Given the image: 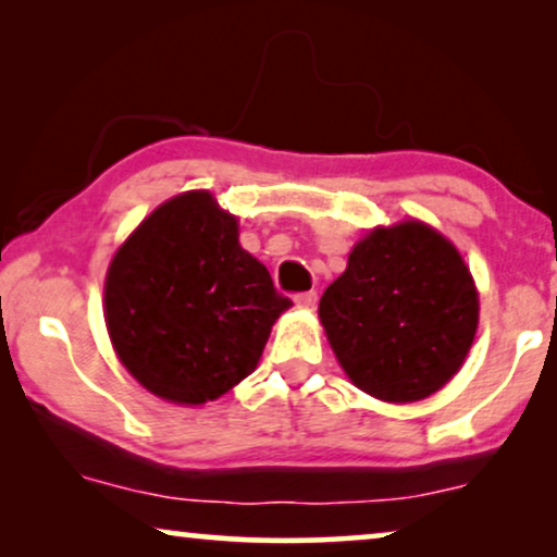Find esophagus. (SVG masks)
<instances>
[{"mask_svg":"<svg viewBox=\"0 0 557 557\" xmlns=\"http://www.w3.org/2000/svg\"><path fill=\"white\" fill-rule=\"evenodd\" d=\"M317 292H304V294H299L296 296V304H299V307H304V309H311V307H317Z\"/></svg>","mask_w":557,"mask_h":557,"instance_id":"34e87169","label":"esophagus"}]
</instances>
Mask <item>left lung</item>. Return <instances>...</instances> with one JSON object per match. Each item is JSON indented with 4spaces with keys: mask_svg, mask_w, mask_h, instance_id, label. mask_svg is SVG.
I'll return each instance as SVG.
<instances>
[{
    "mask_svg": "<svg viewBox=\"0 0 557 557\" xmlns=\"http://www.w3.org/2000/svg\"><path fill=\"white\" fill-rule=\"evenodd\" d=\"M347 377L372 398L413 403L467 360L479 294L459 250L421 220L375 227L319 301Z\"/></svg>",
    "mask_w": 557,
    "mask_h": 557,
    "instance_id": "1",
    "label": "left lung"
}]
</instances>
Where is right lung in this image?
<instances>
[{
  "mask_svg": "<svg viewBox=\"0 0 557 557\" xmlns=\"http://www.w3.org/2000/svg\"><path fill=\"white\" fill-rule=\"evenodd\" d=\"M292 307L205 189L172 197L116 250L103 314L119 360L149 393L202 406L248 377Z\"/></svg>",
  "mask_w": 557,
  "mask_h": 557,
  "instance_id": "right-lung-1",
  "label": "right lung"
}]
</instances>
